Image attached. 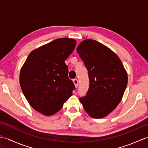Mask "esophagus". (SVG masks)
<instances>
[{"instance_id":"esophagus-1","label":"esophagus","mask_w":148,"mask_h":148,"mask_svg":"<svg viewBox=\"0 0 148 148\" xmlns=\"http://www.w3.org/2000/svg\"><path fill=\"white\" fill-rule=\"evenodd\" d=\"M73 83H74V84L75 86H76V88H77V85H78V80H77V79H74L73 80Z\"/></svg>"}]
</instances>
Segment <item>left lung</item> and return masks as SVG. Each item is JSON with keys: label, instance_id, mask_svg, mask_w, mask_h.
Wrapping results in <instances>:
<instances>
[{"label": "left lung", "instance_id": "obj_1", "mask_svg": "<svg viewBox=\"0 0 148 148\" xmlns=\"http://www.w3.org/2000/svg\"><path fill=\"white\" fill-rule=\"evenodd\" d=\"M77 51L87 69L90 81L86 95L80 97V102L92 118L105 117L121 101L127 86V72L118 56L95 40H83Z\"/></svg>", "mask_w": 148, "mask_h": 148}]
</instances>
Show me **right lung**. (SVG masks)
I'll return each instance as SVG.
<instances>
[{
  "label": "right lung",
  "mask_w": 148,
  "mask_h": 148,
  "mask_svg": "<svg viewBox=\"0 0 148 148\" xmlns=\"http://www.w3.org/2000/svg\"><path fill=\"white\" fill-rule=\"evenodd\" d=\"M76 40L56 39L31 52L21 67V88L30 105L46 116L55 114L72 95L75 85L65 60Z\"/></svg>",
  "instance_id": "right-lung-1"
}]
</instances>
